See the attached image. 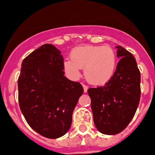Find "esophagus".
Instances as JSON below:
<instances>
[{
  "mask_svg": "<svg viewBox=\"0 0 155 155\" xmlns=\"http://www.w3.org/2000/svg\"><path fill=\"white\" fill-rule=\"evenodd\" d=\"M83 87H84V92H87V86L85 84H83Z\"/></svg>",
  "mask_w": 155,
  "mask_h": 155,
  "instance_id": "obj_1",
  "label": "esophagus"
}]
</instances>
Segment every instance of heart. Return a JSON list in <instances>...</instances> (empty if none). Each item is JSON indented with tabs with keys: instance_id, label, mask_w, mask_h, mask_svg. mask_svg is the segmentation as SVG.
Masks as SVG:
<instances>
[{
	"instance_id": "1",
	"label": "heart",
	"mask_w": 155,
	"mask_h": 155,
	"mask_svg": "<svg viewBox=\"0 0 155 155\" xmlns=\"http://www.w3.org/2000/svg\"><path fill=\"white\" fill-rule=\"evenodd\" d=\"M117 67V56L110 47L103 46H82L74 48L71 58L63 63V68L68 76L77 79L81 68L84 75L94 84H105L113 77Z\"/></svg>"
}]
</instances>
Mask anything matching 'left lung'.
Wrapping results in <instances>:
<instances>
[{"label": "left lung", "instance_id": "8db88e82", "mask_svg": "<svg viewBox=\"0 0 155 155\" xmlns=\"http://www.w3.org/2000/svg\"><path fill=\"white\" fill-rule=\"evenodd\" d=\"M116 48L120 59L113 77L104 86L87 90L95 125L107 135L119 134L127 127L141 97V74L134 57L120 46Z\"/></svg>", "mask_w": 155, "mask_h": 155}]
</instances>
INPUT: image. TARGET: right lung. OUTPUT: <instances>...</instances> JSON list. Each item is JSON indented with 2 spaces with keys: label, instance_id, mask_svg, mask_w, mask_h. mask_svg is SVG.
Wrapping results in <instances>:
<instances>
[{
  "label": "right lung",
  "instance_id": "1",
  "mask_svg": "<svg viewBox=\"0 0 155 155\" xmlns=\"http://www.w3.org/2000/svg\"><path fill=\"white\" fill-rule=\"evenodd\" d=\"M61 51L44 44L21 63L18 78V101L25 120L47 138L65 134L72 122V113L82 96L80 83L64 76Z\"/></svg>",
  "mask_w": 155,
  "mask_h": 155
}]
</instances>
